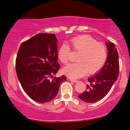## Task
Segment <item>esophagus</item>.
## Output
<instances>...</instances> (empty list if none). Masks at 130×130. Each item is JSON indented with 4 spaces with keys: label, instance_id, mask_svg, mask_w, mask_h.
Wrapping results in <instances>:
<instances>
[{
    "label": "esophagus",
    "instance_id": "esophagus-1",
    "mask_svg": "<svg viewBox=\"0 0 130 130\" xmlns=\"http://www.w3.org/2000/svg\"><path fill=\"white\" fill-rule=\"evenodd\" d=\"M70 81L73 82V83H77V82H78V80H77V79H73V78H70Z\"/></svg>",
    "mask_w": 130,
    "mask_h": 130
}]
</instances>
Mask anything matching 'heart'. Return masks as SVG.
I'll return each instance as SVG.
<instances>
[{"label": "heart", "instance_id": "obj_1", "mask_svg": "<svg viewBox=\"0 0 130 130\" xmlns=\"http://www.w3.org/2000/svg\"><path fill=\"white\" fill-rule=\"evenodd\" d=\"M69 46L61 44L57 51L59 60L66 64L69 60L71 49L78 53V62L69 64L63 69L64 74L72 78H78L87 73L92 74L101 69L107 57V49L105 43L97 42L89 35H81L71 39Z\"/></svg>", "mask_w": 130, "mask_h": 130}]
</instances>
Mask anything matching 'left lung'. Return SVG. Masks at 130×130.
Here are the masks:
<instances>
[{
    "instance_id": "obj_1",
    "label": "left lung",
    "mask_w": 130,
    "mask_h": 130,
    "mask_svg": "<svg viewBox=\"0 0 130 130\" xmlns=\"http://www.w3.org/2000/svg\"><path fill=\"white\" fill-rule=\"evenodd\" d=\"M107 50V60L99 73L88 79L87 91L78 95L82 101L93 103L103 98L116 81L119 73V59L116 46L113 43H106Z\"/></svg>"
}]
</instances>
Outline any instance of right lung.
Masks as SVG:
<instances>
[{"label":"right lung","mask_w":130,"mask_h":130,"mask_svg":"<svg viewBox=\"0 0 130 130\" xmlns=\"http://www.w3.org/2000/svg\"><path fill=\"white\" fill-rule=\"evenodd\" d=\"M57 39L53 34L41 33L21 43L15 60V70L23 90L39 103L56 96L66 77H53L60 69L57 60Z\"/></svg>","instance_id":"obj_1"}]
</instances>
